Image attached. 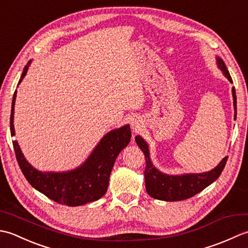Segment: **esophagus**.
Listing matches in <instances>:
<instances>
[{
    "label": "esophagus",
    "mask_w": 248,
    "mask_h": 248,
    "mask_svg": "<svg viewBox=\"0 0 248 248\" xmlns=\"http://www.w3.org/2000/svg\"><path fill=\"white\" fill-rule=\"evenodd\" d=\"M131 125H132V128L138 130V128H140V123L136 119H133L132 121H131Z\"/></svg>",
    "instance_id": "obj_1"
}]
</instances>
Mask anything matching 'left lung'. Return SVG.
<instances>
[{"label": "left lung", "instance_id": "8db88e82", "mask_svg": "<svg viewBox=\"0 0 248 248\" xmlns=\"http://www.w3.org/2000/svg\"><path fill=\"white\" fill-rule=\"evenodd\" d=\"M218 67L223 71L225 77L230 82H232L229 72L226 68L225 62L222 59H217ZM233 105H234V118L236 117V97L234 87H232ZM136 144L139 145L140 150L144 152L146 159V167L144 170L146 191L151 197L165 202H179L191 198L195 195L200 193L210 184L213 183L220 176L226 162L228 160V155L225 156L219 164L211 171L203 173H189V175L182 176H168L160 172L152 165L149 157V149L144 140L140 136L135 138Z\"/></svg>", "mask_w": 248, "mask_h": 248}]
</instances>
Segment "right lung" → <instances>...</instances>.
Masks as SVG:
<instances>
[{
	"instance_id": "1",
	"label": "right lung",
	"mask_w": 248,
	"mask_h": 248,
	"mask_svg": "<svg viewBox=\"0 0 248 248\" xmlns=\"http://www.w3.org/2000/svg\"><path fill=\"white\" fill-rule=\"evenodd\" d=\"M29 62L24 67L19 84L28 72ZM15 92L10 113V134L15 136L14 107ZM131 130L129 125L110 131L93 151L91 156L77 170L67 172H40L25 160L19 145L13 140L16 159L26 180L37 191L61 204L77 207L101 198L107 193L110 171L119 152L129 144Z\"/></svg>"
}]
</instances>
